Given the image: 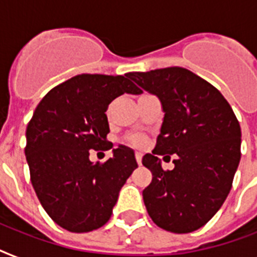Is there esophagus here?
I'll use <instances>...</instances> for the list:
<instances>
[{
	"mask_svg": "<svg viewBox=\"0 0 257 257\" xmlns=\"http://www.w3.org/2000/svg\"><path fill=\"white\" fill-rule=\"evenodd\" d=\"M135 156H136V161H137V164H139V165H141V159H143V155H141L140 152H136V155H135Z\"/></svg>",
	"mask_w": 257,
	"mask_h": 257,
	"instance_id": "obj_1",
	"label": "esophagus"
}]
</instances>
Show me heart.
I'll return each mask as SVG.
<instances>
[{"label": "heart", "mask_w": 257, "mask_h": 257, "mask_svg": "<svg viewBox=\"0 0 257 257\" xmlns=\"http://www.w3.org/2000/svg\"><path fill=\"white\" fill-rule=\"evenodd\" d=\"M128 143L133 147H143L145 143V139L140 135H133V136L128 137Z\"/></svg>", "instance_id": "heart-1"}]
</instances>
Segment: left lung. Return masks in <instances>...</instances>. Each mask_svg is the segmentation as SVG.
<instances>
[{
  "label": "left lung",
  "instance_id": "8db88e82",
  "mask_svg": "<svg viewBox=\"0 0 257 257\" xmlns=\"http://www.w3.org/2000/svg\"><path fill=\"white\" fill-rule=\"evenodd\" d=\"M159 97L164 120L156 147L143 157L152 183L143 199L153 223L165 231L199 229L220 209L239 167L241 131L224 96L209 82L180 66L128 74ZM174 161L164 171L159 156Z\"/></svg>",
  "mask_w": 257,
  "mask_h": 257
}]
</instances>
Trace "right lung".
<instances>
[{
  "instance_id": "1",
  "label": "right lung",
  "mask_w": 257,
  "mask_h": 257,
  "mask_svg": "<svg viewBox=\"0 0 257 257\" xmlns=\"http://www.w3.org/2000/svg\"><path fill=\"white\" fill-rule=\"evenodd\" d=\"M128 77L74 76L46 93L28 124L30 181L46 213L66 231L102 227L137 168L135 152L124 145L113 149L104 164L89 160V151L113 147L106 140L109 104L124 93H141Z\"/></svg>"
}]
</instances>
